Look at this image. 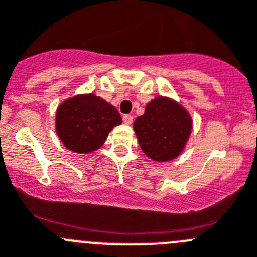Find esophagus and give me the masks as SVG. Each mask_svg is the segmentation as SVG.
<instances>
[{
  "instance_id": "1",
  "label": "esophagus",
  "mask_w": 257,
  "mask_h": 257,
  "mask_svg": "<svg viewBox=\"0 0 257 257\" xmlns=\"http://www.w3.org/2000/svg\"><path fill=\"white\" fill-rule=\"evenodd\" d=\"M123 122H124V124H131L134 122V117L131 116V114H124Z\"/></svg>"
}]
</instances>
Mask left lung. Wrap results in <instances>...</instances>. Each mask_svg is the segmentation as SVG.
<instances>
[{"instance_id": "obj_1", "label": "left lung", "mask_w": 257, "mask_h": 257, "mask_svg": "<svg viewBox=\"0 0 257 257\" xmlns=\"http://www.w3.org/2000/svg\"><path fill=\"white\" fill-rule=\"evenodd\" d=\"M189 112L169 97L158 96L145 107V113L134 122L139 145L148 158L167 163L180 155L192 134Z\"/></svg>"}]
</instances>
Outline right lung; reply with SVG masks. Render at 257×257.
I'll return each instance as SVG.
<instances>
[{
  "mask_svg": "<svg viewBox=\"0 0 257 257\" xmlns=\"http://www.w3.org/2000/svg\"><path fill=\"white\" fill-rule=\"evenodd\" d=\"M122 123L116 107L94 93L77 94L59 104L55 131L68 150L89 154L101 148L112 128Z\"/></svg>",
  "mask_w": 257,
  "mask_h": 257,
  "instance_id": "add662e5",
  "label": "right lung"
}]
</instances>
